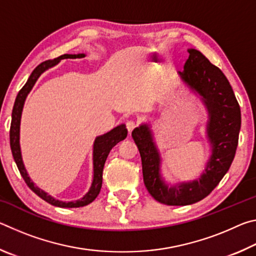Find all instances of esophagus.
Returning a JSON list of instances; mask_svg holds the SVG:
<instances>
[{
	"label": "esophagus",
	"mask_w": 256,
	"mask_h": 256,
	"mask_svg": "<svg viewBox=\"0 0 256 256\" xmlns=\"http://www.w3.org/2000/svg\"><path fill=\"white\" fill-rule=\"evenodd\" d=\"M125 125H126V128H128V131L130 134H131L133 130L136 128V122H134V120H128L126 124H125Z\"/></svg>",
	"instance_id": "esophagus-1"
}]
</instances>
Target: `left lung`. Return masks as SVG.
I'll list each match as a JSON object with an SVG mask.
<instances>
[{
    "mask_svg": "<svg viewBox=\"0 0 256 256\" xmlns=\"http://www.w3.org/2000/svg\"><path fill=\"white\" fill-rule=\"evenodd\" d=\"M188 58L178 74L201 97L208 110L206 138L211 154L198 180L168 184L162 175V157L150 125L136 128L132 138L140 151L144 182L154 200L167 206H188L201 201L226 175L234 160L240 130V108L232 86L219 68L201 52L188 48Z\"/></svg>",
    "mask_w": 256,
    "mask_h": 256,
    "instance_id": "obj_1",
    "label": "left lung"
}]
</instances>
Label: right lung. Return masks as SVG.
<instances>
[{"instance_id":"obj_1","label":"right lung","mask_w":256,"mask_h":256,"mask_svg":"<svg viewBox=\"0 0 256 256\" xmlns=\"http://www.w3.org/2000/svg\"><path fill=\"white\" fill-rule=\"evenodd\" d=\"M86 54H64L58 56V58L45 60V62L40 63L30 74L28 81L26 82V84L22 86V89L20 90L18 96L16 98L14 110H12V120H11V128H10V146L12 156H14V162L18 166V170L20 172L21 176L24 180L26 184L29 186V188L37 194L38 196L42 198V200L48 202L50 204L60 206V208H80L84 206L89 203H92L94 198L100 192L102 184V170L104 164H105L106 159L108 157V154L112 150V146H115L120 141L124 140L128 136V130L125 124H120L118 126H116L112 130V131L107 132L106 134L99 136L94 138V148H92V162H94V178L92 186L88 192L86 193L84 198H79L76 201L71 202H63L60 200H56L53 196H50L47 194L45 190L36 186L30 178L27 170L24 168V164L22 160V156H21V148H20V122H21V114H22L24 105L27 98L28 94L32 92V86L36 84L42 73L48 68L55 66L56 64L60 63V60L64 58H84Z\"/></svg>"}]
</instances>
